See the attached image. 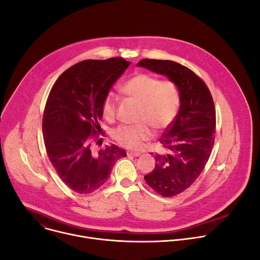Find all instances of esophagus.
I'll return each instance as SVG.
<instances>
[{"mask_svg":"<svg viewBox=\"0 0 260 260\" xmlns=\"http://www.w3.org/2000/svg\"><path fill=\"white\" fill-rule=\"evenodd\" d=\"M127 155L128 156L138 157V156H141V153H139V152H134V151H127Z\"/></svg>","mask_w":260,"mask_h":260,"instance_id":"1","label":"esophagus"}]
</instances>
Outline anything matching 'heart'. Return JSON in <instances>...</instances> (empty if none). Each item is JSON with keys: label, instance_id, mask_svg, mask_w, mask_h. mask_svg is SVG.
Masks as SVG:
<instances>
[{"label": "heart", "instance_id": "b5f03b06", "mask_svg": "<svg viewBox=\"0 0 260 260\" xmlns=\"http://www.w3.org/2000/svg\"><path fill=\"white\" fill-rule=\"evenodd\" d=\"M126 95L141 104L138 121L134 126H121L113 132L117 144L131 149H141L144 142L153 137V129L165 130L175 121L180 108V92L177 85L170 81L150 75L138 74L124 84ZM117 101L112 92H108L103 100L102 113L107 121H113L116 114Z\"/></svg>", "mask_w": 260, "mask_h": 260}]
</instances>
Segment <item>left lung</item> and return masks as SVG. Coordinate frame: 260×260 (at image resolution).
I'll list each match as a JSON object with an SVG mask.
<instances>
[{"instance_id":"obj_1","label":"left lung","mask_w":260,"mask_h":260,"mask_svg":"<svg viewBox=\"0 0 260 260\" xmlns=\"http://www.w3.org/2000/svg\"><path fill=\"white\" fill-rule=\"evenodd\" d=\"M137 67L167 76L180 92V108L160 138L164 151L155 155V168L145 176L148 185L162 197L188 188L204 170L214 144L215 109L203 80L172 60L143 59Z\"/></svg>"}]
</instances>
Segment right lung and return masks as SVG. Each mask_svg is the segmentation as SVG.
Masks as SVG:
<instances>
[{
  "label": "right lung",
  "mask_w": 260,
  "mask_h": 260,
  "mask_svg": "<svg viewBox=\"0 0 260 260\" xmlns=\"http://www.w3.org/2000/svg\"><path fill=\"white\" fill-rule=\"evenodd\" d=\"M129 66L122 57L81 61L59 76L49 93L43 116L47 154L61 180L78 193L101 187L116 160L126 156L115 145L95 151L92 144L102 132L103 100Z\"/></svg>",
  "instance_id": "right-lung-1"
}]
</instances>
